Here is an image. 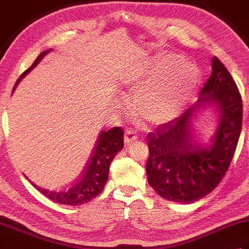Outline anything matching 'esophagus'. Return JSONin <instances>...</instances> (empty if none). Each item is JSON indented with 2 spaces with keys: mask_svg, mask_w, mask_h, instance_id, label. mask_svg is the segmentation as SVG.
<instances>
[{
  "mask_svg": "<svg viewBox=\"0 0 249 249\" xmlns=\"http://www.w3.org/2000/svg\"><path fill=\"white\" fill-rule=\"evenodd\" d=\"M138 139V134H137V131L134 129H127L125 133V137H124V141H125V144L126 145H129L131 143H134V142Z\"/></svg>",
  "mask_w": 249,
  "mask_h": 249,
  "instance_id": "obj_1",
  "label": "esophagus"
}]
</instances>
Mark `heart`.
I'll return each mask as SVG.
<instances>
[{
  "instance_id": "1",
  "label": "heart",
  "mask_w": 249,
  "mask_h": 249,
  "mask_svg": "<svg viewBox=\"0 0 249 249\" xmlns=\"http://www.w3.org/2000/svg\"><path fill=\"white\" fill-rule=\"evenodd\" d=\"M177 54H160L146 61L125 78L134 107L145 122L167 124L183 112L200 83V71Z\"/></svg>"
}]
</instances>
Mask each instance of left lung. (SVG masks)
Wrapping results in <instances>:
<instances>
[{
    "label": "left lung",
    "instance_id": "obj_1",
    "mask_svg": "<svg viewBox=\"0 0 249 249\" xmlns=\"http://www.w3.org/2000/svg\"><path fill=\"white\" fill-rule=\"evenodd\" d=\"M220 113L219 126L209 139L193 132L192 118L205 104ZM242 97L233 78L217 57L200 98L176 120L146 137L149 185L166 200L193 203L220 183L230 166L242 129Z\"/></svg>",
    "mask_w": 249,
    "mask_h": 249
}]
</instances>
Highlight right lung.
I'll return each mask as SVG.
<instances>
[{"label": "right lung", "instance_id": "add662e5", "mask_svg": "<svg viewBox=\"0 0 249 249\" xmlns=\"http://www.w3.org/2000/svg\"><path fill=\"white\" fill-rule=\"evenodd\" d=\"M50 51L51 49L46 50L37 56L32 66L29 70H26L16 82L13 92L21 81V79L28 75ZM123 137L124 131L121 127H113L108 131H100L96 145L94 146L88 165L83 169L80 176L67 187L59 190H50L37 186L36 184L31 182L32 185L47 198L56 203L76 206L89 202L103 192L108 179L110 163L113 160L114 156L118 154V152H120L124 146Z\"/></svg>", "mask_w": 249, "mask_h": 249}]
</instances>
